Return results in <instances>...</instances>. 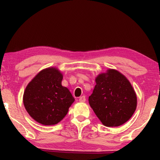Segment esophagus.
<instances>
[{"instance_id": "esophagus-1", "label": "esophagus", "mask_w": 160, "mask_h": 160, "mask_svg": "<svg viewBox=\"0 0 160 160\" xmlns=\"http://www.w3.org/2000/svg\"><path fill=\"white\" fill-rule=\"evenodd\" d=\"M85 101H86V99H85V96H82V97H80V99H79L80 102H85Z\"/></svg>"}]
</instances>
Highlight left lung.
Returning <instances> with one entry per match:
<instances>
[{"mask_svg": "<svg viewBox=\"0 0 160 160\" xmlns=\"http://www.w3.org/2000/svg\"><path fill=\"white\" fill-rule=\"evenodd\" d=\"M89 104L103 125L117 127L132 117L137 107L136 93L125 75L107 69L95 78Z\"/></svg>", "mask_w": 160, "mask_h": 160, "instance_id": "1", "label": "left lung"}]
</instances>
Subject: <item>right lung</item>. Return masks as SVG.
<instances>
[{
    "mask_svg": "<svg viewBox=\"0 0 160 160\" xmlns=\"http://www.w3.org/2000/svg\"><path fill=\"white\" fill-rule=\"evenodd\" d=\"M63 73L56 67L42 70L27 85L23 104L29 115L40 124L53 126L68 112L75 99L68 89L62 86Z\"/></svg>",
    "mask_w": 160,
    "mask_h": 160,
    "instance_id": "right-lung-1",
    "label": "right lung"
}]
</instances>
